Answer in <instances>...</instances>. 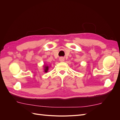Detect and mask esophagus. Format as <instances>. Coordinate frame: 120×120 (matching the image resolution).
<instances>
[{
    "label": "esophagus",
    "instance_id": "34e87169",
    "mask_svg": "<svg viewBox=\"0 0 120 120\" xmlns=\"http://www.w3.org/2000/svg\"><path fill=\"white\" fill-rule=\"evenodd\" d=\"M59 60H60V61H64V57H60V59H59Z\"/></svg>",
    "mask_w": 120,
    "mask_h": 120
}]
</instances>
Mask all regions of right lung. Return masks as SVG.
<instances>
[{"instance_id":"add662e5","label":"right lung","mask_w":120,"mask_h":120,"mask_svg":"<svg viewBox=\"0 0 120 120\" xmlns=\"http://www.w3.org/2000/svg\"><path fill=\"white\" fill-rule=\"evenodd\" d=\"M44 67V71L46 72L47 71H48V70H49V66H43Z\"/></svg>"}]
</instances>
